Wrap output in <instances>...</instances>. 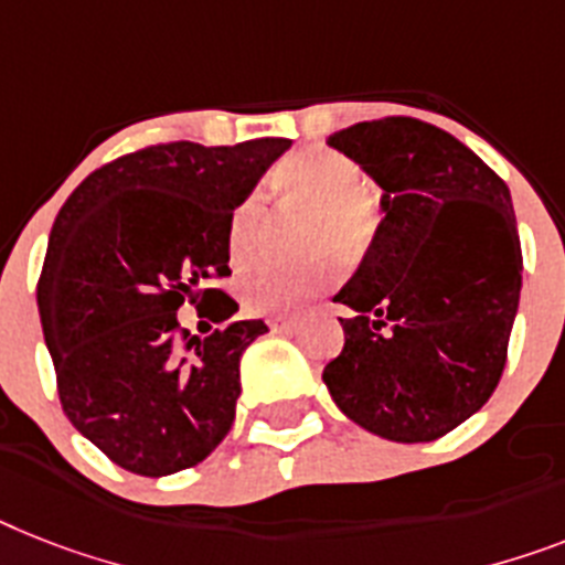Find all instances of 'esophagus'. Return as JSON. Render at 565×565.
<instances>
[{
    "mask_svg": "<svg viewBox=\"0 0 565 565\" xmlns=\"http://www.w3.org/2000/svg\"><path fill=\"white\" fill-rule=\"evenodd\" d=\"M265 323H268V329H271V332H288V329H294V326H297V317L268 315V317H265Z\"/></svg>",
    "mask_w": 565,
    "mask_h": 565,
    "instance_id": "34e87169",
    "label": "esophagus"
}]
</instances>
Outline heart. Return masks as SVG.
I'll use <instances>...</instances> for the list:
<instances>
[{
  "label": "heart",
  "mask_w": 565,
  "mask_h": 565,
  "mask_svg": "<svg viewBox=\"0 0 565 565\" xmlns=\"http://www.w3.org/2000/svg\"><path fill=\"white\" fill-rule=\"evenodd\" d=\"M274 184L279 193L309 207L320 210L326 225H317L315 242H343L358 245L372 227V202L366 190V172L355 158L343 156L338 149H302L286 158L274 172ZM263 195H245L227 222V256L233 265H248L259 245L263 227ZM332 263L311 265H256L254 271L242 277V300L245 306L263 315H282V311L302 309L320 288L332 279Z\"/></svg>",
  "instance_id": "b5f03b06"
}]
</instances>
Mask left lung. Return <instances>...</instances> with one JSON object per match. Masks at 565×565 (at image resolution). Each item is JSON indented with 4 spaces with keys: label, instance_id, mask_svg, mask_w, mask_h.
Listing matches in <instances>:
<instances>
[{
    "label": "left lung",
    "instance_id": "8db88e82",
    "mask_svg": "<svg viewBox=\"0 0 565 565\" xmlns=\"http://www.w3.org/2000/svg\"><path fill=\"white\" fill-rule=\"evenodd\" d=\"M329 143L381 184L384 218L334 302L347 343L326 363L334 404L390 441H436L493 395L520 306L523 254L508 184L418 118L340 129Z\"/></svg>",
    "mask_w": 565,
    "mask_h": 565
}]
</instances>
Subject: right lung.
I'll use <instances>...</instances> for the list:
<instances>
[{"label":"right lung","instance_id":"right-lung-1","mask_svg":"<svg viewBox=\"0 0 565 565\" xmlns=\"http://www.w3.org/2000/svg\"><path fill=\"white\" fill-rule=\"evenodd\" d=\"M291 141L149 143L97 167L60 207L36 282L65 418L118 468L167 477L207 459L231 430L239 358L263 320L207 338L179 323L190 302L222 323L239 309L227 222Z\"/></svg>","mask_w":565,"mask_h":565}]
</instances>
